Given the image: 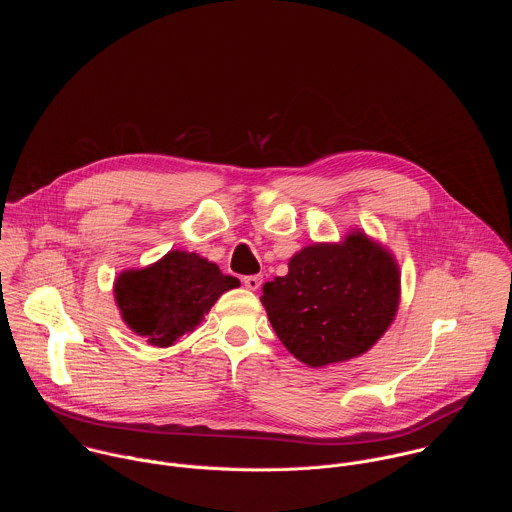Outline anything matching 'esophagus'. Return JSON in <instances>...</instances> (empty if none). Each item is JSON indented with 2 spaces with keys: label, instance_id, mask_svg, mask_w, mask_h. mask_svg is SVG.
Returning a JSON list of instances; mask_svg holds the SVG:
<instances>
[{
  "label": "esophagus",
  "instance_id": "1",
  "mask_svg": "<svg viewBox=\"0 0 512 512\" xmlns=\"http://www.w3.org/2000/svg\"><path fill=\"white\" fill-rule=\"evenodd\" d=\"M261 281H263V277H261V275H247V277H243L245 287H247V289H251V291H257V289L261 287Z\"/></svg>",
  "mask_w": 512,
  "mask_h": 512
}]
</instances>
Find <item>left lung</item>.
Instances as JSON below:
<instances>
[{
  "label": "left lung",
  "instance_id": "obj_1",
  "mask_svg": "<svg viewBox=\"0 0 512 512\" xmlns=\"http://www.w3.org/2000/svg\"><path fill=\"white\" fill-rule=\"evenodd\" d=\"M401 300L395 255L360 229L338 243H312L263 285L261 304L281 344L312 369L371 350Z\"/></svg>",
  "mask_w": 512,
  "mask_h": 512
}]
</instances>
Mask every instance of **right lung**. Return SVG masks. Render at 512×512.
<instances>
[{
  "mask_svg": "<svg viewBox=\"0 0 512 512\" xmlns=\"http://www.w3.org/2000/svg\"><path fill=\"white\" fill-rule=\"evenodd\" d=\"M239 285L237 277L198 253L174 249L148 267L121 271L113 294L129 330L168 348L194 332L216 300Z\"/></svg>",
  "mask_w": 512,
  "mask_h": 512,
  "instance_id": "obj_1",
  "label": "right lung"
}]
</instances>
